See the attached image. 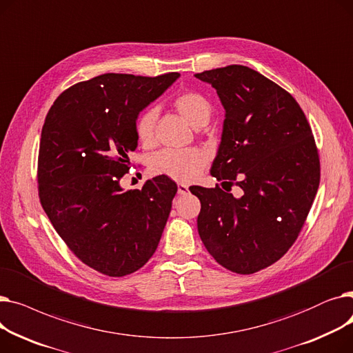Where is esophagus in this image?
Segmentation results:
<instances>
[{
	"instance_id": "34e87169",
	"label": "esophagus",
	"mask_w": 353,
	"mask_h": 353,
	"mask_svg": "<svg viewBox=\"0 0 353 353\" xmlns=\"http://www.w3.org/2000/svg\"><path fill=\"white\" fill-rule=\"evenodd\" d=\"M188 192H189V188L186 186V184H177V193H179L180 196L188 194Z\"/></svg>"
}]
</instances>
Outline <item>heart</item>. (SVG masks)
<instances>
[{
  "label": "heart",
  "instance_id": "obj_1",
  "mask_svg": "<svg viewBox=\"0 0 353 353\" xmlns=\"http://www.w3.org/2000/svg\"><path fill=\"white\" fill-rule=\"evenodd\" d=\"M172 104L193 127L206 125L213 113L209 99L194 90L179 92L172 99ZM156 119L157 114L154 108L143 110L136 119L134 132L143 147H152L154 144ZM208 160V154L200 148L163 150L150 159V172L156 176H165L181 183H188L196 179L205 169Z\"/></svg>",
  "mask_w": 353,
  "mask_h": 353
}]
</instances>
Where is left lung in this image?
<instances>
[{"label": "left lung", "instance_id": "8db88e82", "mask_svg": "<svg viewBox=\"0 0 353 353\" xmlns=\"http://www.w3.org/2000/svg\"><path fill=\"white\" fill-rule=\"evenodd\" d=\"M226 110L212 174L223 189L239 185L240 199L219 184L192 186L201 209L197 229L214 261L252 274L279 259L298 239L321 181L310 124L290 92L246 65L197 72Z\"/></svg>", "mask_w": 353, "mask_h": 353}]
</instances>
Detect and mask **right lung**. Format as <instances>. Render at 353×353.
<instances>
[{
    "label": "right lung",
    "mask_w": 353,
    "mask_h": 353,
    "mask_svg": "<svg viewBox=\"0 0 353 353\" xmlns=\"http://www.w3.org/2000/svg\"><path fill=\"white\" fill-rule=\"evenodd\" d=\"M179 76L101 74L64 90L47 113L37 165L41 206L67 248L103 274L144 266L169 219L172 179L127 192L119 181L132 167L139 113Z\"/></svg>",
    "instance_id": "add662e5"
}]
</instances>
